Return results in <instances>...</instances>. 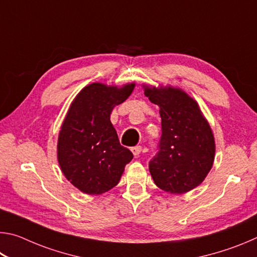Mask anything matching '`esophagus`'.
<instances>
[{
    "label": "esophagus",
    "mask_w": 257,
    "mask_h": 257,
    "mask_svg": "<svg viewBox=\"0 0 257 257\" xmlns=\"http://www.w3.org/2000/svg\"><path fill=\"white\" fill-rule=\"evenodd\" d=\"M132 152H133V154L136 156H139V154H141V152H142V146H134V147H132Z\"/></svg>",
    "instance_id": "obj_1"
}]
</instances>
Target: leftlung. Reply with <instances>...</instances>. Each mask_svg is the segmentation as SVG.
<instances>
[{"label": "left lung", "mask_w": 257, "mask_h": 257, "mask_svg": "<svg viewBox=\"0 0 257 257\" xmlns=\"http://www.w3.org/2000/svg\"><path fill=\"white\" fill-rule=\"evenodd\" d=\"M145 96L160 107L162 136L149 169L155 185L184 194L201 185L214 161L215 143L197 102L175 87L144 86Z\"/></svg>", "instance_id": "left-lung-1"}]
</instances>
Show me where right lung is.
<instances>
[{
	"instance_id": "add662e5",
	"label": "right lung",
	"mask_w": 257,
	"mask_h": 257,
	"mask_svg": "<svg viewBox=\"0 0 257 257\" xmlns=\"http://www.w3.org/2000/svg\"><path fill=\"white\" fill-rule=\"evenodd\" d=\"M122 87L93 82L71 103L58 139V161L71 184L88 195H99L118 185L134 155L120 145L110 115L133 93Z\"/></svg>"
}]
</instances>
